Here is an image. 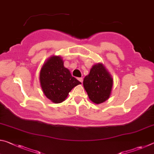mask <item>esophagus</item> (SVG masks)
I'll list each match as a JSON object with an SVG mask.
<instances>
[{"label":"esophagus","mask_w":154,"mask_h":154,"mask_svg":"<svg viewBox=\"0 0 154 154\" xmlns=\"http://www.w3.org/2000/svg\"><path fill=\"white\" fill-rule=\"evenodd\" d=\"M77 79L79 80L81 83H82V82H83V78H82V77H79V78H78Z\"/></svg>","instance_id":"obj_1"}]
</instances>
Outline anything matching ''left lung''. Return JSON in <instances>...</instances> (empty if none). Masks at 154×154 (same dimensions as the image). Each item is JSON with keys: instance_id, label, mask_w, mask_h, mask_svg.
<instances>
[{"instance_id": "obj_1", "label": "left lung", "mask_w": 154, "mask_h": 154, "mask_svg": "<svg viewBox=\"0 0 154 154\" xmlns=\"http://www.w3.org/2000/svg\"><path fill=\"white\" fill-rule=\"evenodd\" d=\"M83 87L93 103L100 104L111 94L113 79L102 64L94 65L90 73L83 79Z\"/></svg>"}]
</instances>
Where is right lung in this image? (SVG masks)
I'll return each instance as SVG.
<instances>
[{"label": "right lung", "instance_id": "1", "mask_svg": "<svg viewBox=\"0 0 154 154\" xmlns=\"http://www.w3.org/2000/svg\"><path fill=\"white\" fill-rule=\"evenodd\" d=\"M41 88L47 98L54 103L64 101L72 88L81 84L64 66L58 56L51 57L43 65L40 72Z\"/></svg>", "mask_w": 154, "mask_h": 154}]
</instances>
